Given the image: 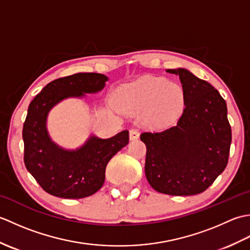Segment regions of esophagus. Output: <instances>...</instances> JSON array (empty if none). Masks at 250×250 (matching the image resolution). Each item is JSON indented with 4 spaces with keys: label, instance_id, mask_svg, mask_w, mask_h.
<instances>
[{
    "label": "esophagus",
    "instance_id": "obj_1",
    "mask_svg": "<svg viewBox=\"0 0 250 250\" xmlns=\"http://www.w3.org/2000/svg\"><path fill=\"white\" fill-rule=\"evenodd\" d=\"M140 137V132L137 131V129H130V140L131 141H135Z\"/></svg>",
    "mask_w": 250,
    "mask_h": 250
}]
</instances>
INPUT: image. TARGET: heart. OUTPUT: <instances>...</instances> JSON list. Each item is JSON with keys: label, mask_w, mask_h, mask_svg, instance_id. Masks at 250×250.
<instances>
[{"label": "heart", "mask_w": 250, "mask_h": 250, "mask_svg": "<svg viewBox=\"0 0 250 250\" xmlns=\"http://www.w3.org/2000/svg\"><path fill=\"white\" fill-rule=\"evenodd\" d=\"M116 104L126 114L145 111L151 125L167 126L183 114L185 93L177 83H167L164 78L144 76L120 87L116 94Z\"/></svg>", "instance_id": "obj_1"}]
</instances>
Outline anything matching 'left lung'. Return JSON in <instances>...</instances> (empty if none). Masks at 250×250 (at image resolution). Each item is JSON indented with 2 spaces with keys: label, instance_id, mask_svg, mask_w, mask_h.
Returning <instances> with one entry per match:
<instances>
[{
  "label": "left lung",
  "instance_id": "left-lung-1",
  "mask_svg": "<svg viewBox=\"0 0 250 250\" xmlns=\"http://www.w3.org/2000/svg\"><path fill=\"white\" fill-rule=\"evenodd\" d=\"M178 75L185 109L177 125L161 132H144L145 174L156 191L169 195L203 192L225 171L232 141L227 103L209 83L185 68Z\"/></svg>",
  "mask_w": 250,
  "mask_h": 250
}]
</instances>
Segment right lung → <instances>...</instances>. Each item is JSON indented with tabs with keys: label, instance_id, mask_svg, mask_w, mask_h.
Masks as SVG:
<instances>
[{
	"label": "right lung",
	"instance_id": "right-lung-1",
	"mask_svg": "<svg viewBox=\"0 0 250 250\" xmlns=\"http://www.w3.org/2000/svg\"><path fill=\"white\" fill-rule=\"evenodd\" d=\"M108 78L98 73H77L47 84L32 100L22 129L24 164L46 192L63 199H82L101 189L108 161L129 143V131L110 139L91 135L76 150L51 141L47 131L50 109L67 98L99 92Z\"/></svg>",
	"mask_w": 250,
	"mask_h": 250
}]
</instances>
